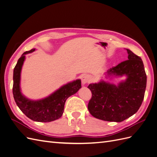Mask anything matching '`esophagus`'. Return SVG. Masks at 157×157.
I'll list each match as a JSON object with an SVG mask.
<instances>
[{"instance_id":"34e87169","label":"esophagus","mask_w":157,"mask_h":157,"mask_svg":"<svg viewBox=\"0 0 157 157\" xmlns=\"http://www.w3.org/2000/svg\"><path fill=\"white\" fill-rule=\"evenodd\" d=\"M89 82V78L87 75H83L82 78V83L83 85H85L88 83Z\"/></svg>"}]
</instances>
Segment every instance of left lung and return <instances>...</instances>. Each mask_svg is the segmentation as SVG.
Listing matches in <instances>:
<instances>
[{
	"instance_id": "left-lung-1",
	"label": "left lung",
	"mask_w": 157,
	"mask_h": 157,
	"mask_svg": "<svg viewBox=\"0 0 157 157\" xmlns=\"http://www.w3.org/2000/svg\"><path fill=\"white\" fill-rule=\"evenodd\" d=\"M128 60L109 68L107 74L127 79L118 86L106 83L89 84L92 93L88 109L93 117L106 121L121 122L138 112L144 98L147 76L141 57L126 49Z\"/></svg>"
}]
</instances>
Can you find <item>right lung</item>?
<instances>
[{"label": "right lung", "mask_w": 157, "mask_h": 157, "mask_svg": "<svg viewBox=\"0 0 157 157\" xmlns=\"http://www.w3.org/2000/svg\"><path fill=\"white\" fill-rule=\"evenodd\" d=\"M35 49L25 52L18 60L13 70V94L16 104L27 117L37 122H51L61 117L65 102L82 87L78 79L63 86L57 91L44 99L33 101L25 98L20 91V74L25 60V55L33 52Z\"/></svg>", "instance_id": "obj_1"}]
</instances>
